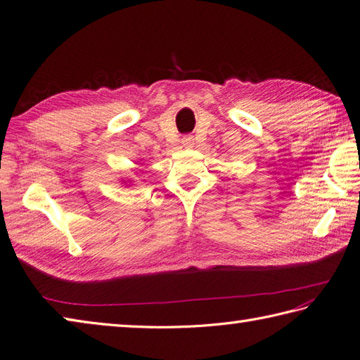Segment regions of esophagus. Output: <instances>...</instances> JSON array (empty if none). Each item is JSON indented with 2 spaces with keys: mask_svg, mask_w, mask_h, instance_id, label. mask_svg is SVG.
Segmentation results:
<instances>
[{
  "mask_svg": "<svg viewBox=\"0 0 360 360\" xmlns=\"http://www.w3.org/2000/svg\"><path fill=\"white\" fill-rule=\"evenodd\" d=\"M193 145H195V139L192 136H184V137H182V146L192 148Z\"/></svg>",
  "mask_w": 360,
  "mask_h": 360,
  "instance_id": "obj_1",
  "label": "esophagus"
}]
</instances>
